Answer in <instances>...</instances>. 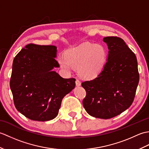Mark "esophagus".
I'll list each match as a JSON object with an SVG mask.
<instances>
[{
  "instance_id": "obj_1",
  "label": "esophagus",
  "mask_w": 149,
  "mask_h": 149,
  "mask_svg": "<svg viewBox=\"0 0 149 149\" xmlns=\"http://www.w3.org/2000/svg\"><path fill=\"white\" fill-rule=\"evenodd\" d=\"M75 84H76L77 86H80L81 84V81L79 80L76 79V81H75Z\"/></svg>"
}]
</instances>
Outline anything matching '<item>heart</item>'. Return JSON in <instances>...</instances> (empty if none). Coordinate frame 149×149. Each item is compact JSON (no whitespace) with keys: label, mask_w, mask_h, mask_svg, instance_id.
<instances>
[{"label":"heart","mask_w":149,"mask_h":149,"mask_svg":"<svg viewBox=\"0 0 149 149\" xmlns=\"http://www.w3.org/2000/svg\"><path fill=\"white\" fill-rule=\"evenodd\" d=\"M107 60V51L103 45L84 43L67 52L65 56L58 58L61 68L70 73L72 68H77L78 73L84 79H92L102 70Z\"/></svg>","instance_id":"b5f03b06"}]
</instances>
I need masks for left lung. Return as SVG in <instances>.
Wrapping results in <instances>:
<instances>
[{
    "label": "left lung",
    "instance_id": "obj_1",
    "mask_svg": "<svg viewBox=\"0 0 149 149\" xmlns=\"http://www.w3.org/2000/svg\"><path fill=\"white\" fill-rule=\"evenodd\" d=\"M109 52L104 67L96 78L81 85L86 91L83 104L95 118L109 119L124 111L133 102L139 83L137 59L124 41L104 38Z\"/></svg>",
    "mask_w": 149,
    "mask_h": 149
}]
</instances>
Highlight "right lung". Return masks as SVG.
Wrapping results in <instances>:
<instances>
[{
  "label": "right lung",
  "instance_id": "add662e5",
  "mask_svg": "<svg viewBox=\"0 0 149 149\" xmlns=\"http://www.w3.org/2000/svg\"><path fill=\"white\" fill-rule=\"evenodd\" d=\"M57 47L28 44L14 58L10 88L16 108L29 119L48 121L58 115L62 99L75 86L74 78L53 71L59 65Z\"/></svg>",
  "mask_w": 149,
  "mask_h": 149
}]
</instances>
